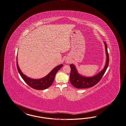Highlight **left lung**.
I'll list each match as a JSON object with an SVG mask.
<instances>
[{
  "mask_svg": "<svg viewBox=\"0 0 126 126\" xmlns=\"http://www.w3.org/2000/svg\"><path fill=\"white\" fill-rule=\"evenodd\" d=\"M106 53L107 55V60L106 65L102 70L99 74L91 77H84L78 74L77 69L73 64H71V73L70 75V81L73 86L77 88H87L94 86L100 81L104 75L109 64V55L108 51V47L107 44L104 42Z\"/></svg>",
  "mask_w": 126,
  "mask_h": 126,
  "instance_id": "obj_1",
  "label": "left lung"
}]
</instances>
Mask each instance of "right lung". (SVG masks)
Wrapping results in <instances>:
<instances>
[{"label":"right lung","mask_w":126,"mask_h":126,"mask_svg":"<svg viewBox=\"0 0 126 126\" xmlns=\"http://www.w3.org/2000/svg\"><path fill=\"white\" fill-rule=\"evenodd\" d=\"M63 65L61 64L57 66L51 71V72L46 76L43 78L39 79H33L27 77L23 74L19 69L17 64V70L21 76L22 78L26 84L32 88L36 90H44L47 89L52 85L54 81L55 75L57 72L63 66Z\"/></svg>","instance_id":"1"}]
</instances>
